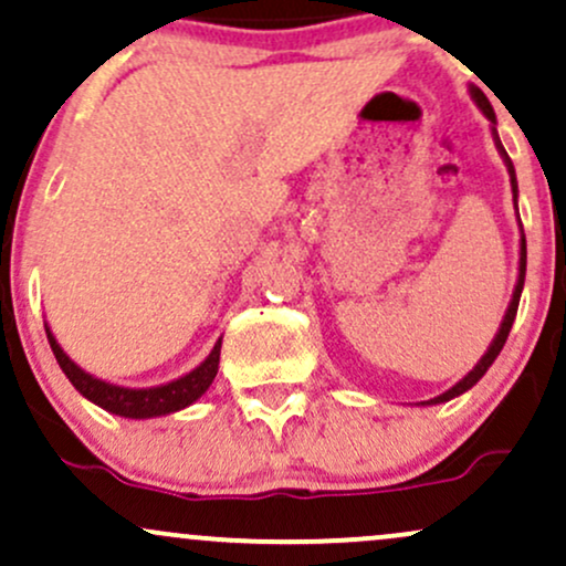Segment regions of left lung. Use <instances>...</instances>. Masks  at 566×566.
Masks as SVG:
<instances>
[{
	"mask_svg": "<svg viewBox=\"0 0 566 566\" xmlns=\"http://www.w3.org/2000/svg\"><path fill=\"white\" fill-rule=\"evenodd\" d=\"M469 93H471V101L476 103V106H479V112H482V114L486 116V119H490V127H492V140H495V148H497L500 159L505 161V170H509V178H511V191H513V207H516V218H518V184H516V170H513V161H511L509 154H505L503 143H500V135H497V119H495V112H492V103L486 101V95H484L482 90H479V87H473V84L469 87ZM518 231H522V239H518V276H516V287H513L511 303H509V308H505L503 322H500L497 335L492 337V343H490V346H486L484 356H482V359L476 361V365H473V369H471L469 375H465V378H460L458 382H454V386L450 388V391H444V394L433 396V399H428V401H420V405H423V407H428V405H444V401L454 399V396H460V394L471 391V388L476 386V382L484 378V373H486V369L492 367V361L497 359V354H500V350H503L505 340H509V333H511L513 319H516V311H518V297H522V290H524V274H527V239H524L522 220H518Z\"/></svg>",
	"mask_w": 566,
	"mask_h": 566,
	"instance_id": "left-lung-1",
	"label": "left lung"
}]
</instances>
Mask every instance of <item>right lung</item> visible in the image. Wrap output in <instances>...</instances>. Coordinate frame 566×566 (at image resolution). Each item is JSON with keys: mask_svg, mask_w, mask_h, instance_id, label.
Listing matches in <instances>:
<instances>
[{"mask_svg": "<svg viewBox=\"0 0 566 566\" xmlns=\"http://www.w3.org/2000/svg\"><path fill=\"white\" fill-rule=\"evenodd\" d=\"M44 333H48L50 348H53L57 365H61L63 373H66L71 386H74L84 399L93 401V405L129 420L161 418V415H172L178 412V409L191 407L193 401H197L199 396L212 386V380H216L218 365H220V343H223V337H218V343L212 346L210 356H207L199 367H193L191 373L180 375V378L161 382V386H151V388H129V386H116V382L101 380L95 378V375L84 373L66 350L61 348V343L55 340L50 324H44Z\"/></svg>", "mask_w": 566, "mask_h": 566, "instance_id": "1", "label": "right lung"}]
</instances>
